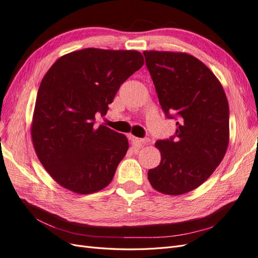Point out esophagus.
<instances>
[{
  "label": "esophagus",
  "mask_w": 258,
  "mask_h": 258,
  "mask_svg": "<svg viewBox=\"0 0 258 258\" xmlns=\"http://www.w3.org/2000/svg\"><path fill=\"white\" fill-rule=\"evenodd\" d=\"M130 140H131L132 146H135V147H141L143 145L151 143L150 139H139L136 137H130Z\"/></svg>",
  "instance_id": "obj_1"
}]
</instances>
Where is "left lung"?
<instances>
[{
    "label": "left lung",
    "instance_id": "left-lung-1",
    "mask_svg": "<svg viewBox=\"0 0 258 258\" xmlns=\"http://www.w3.org/2000/svg\"><path fill=\"white\" fill-rule=\"evenodd\" d=\"M159 103L175 118L174 138L157 141L161 160L148 170L154 189L178 196L196 189L223 160L229 143V106L221 82L186 52L145 50Z\"/></svg>",
    "mask_w": 258,
    "mask_h": 258
}]
</instances>
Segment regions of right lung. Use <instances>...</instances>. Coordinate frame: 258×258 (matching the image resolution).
I'll return each instance as SVG.
<instances>
[{
	"instance_id": "1",
	"label": "right lung",
	"mask_w": 258,
	"mask_h": 258,
	"mask_svg": "<svg viewBox=\"0 0 258 258\" xmlns=\"http://www.w3.org/2000/svg\"><path fill=\"white\" fill-rule=\"evenodd\" d=\"M144 64L137 50L85 48L60 57L43 77L31 123L37 158L60 186L80 195L111 183L129 143L103 124L120 85Z\"/></svg>"
}]
</instances>
